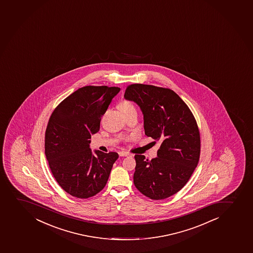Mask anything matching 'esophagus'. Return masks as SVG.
I'll return each mask as SVG.
<instances>
[{"mask_svg": "<svg viewBox=\"0 0 253 253\" xmlns=\"http://www.w3.org/2000/svg\"><path fill=\"white\" fill-rule=\"evenodd\" d=\"M119 155L121 157L130 156V154H128V152L120 151L119 152Z\"/></svg>", "mask_w": 253, "mask_h": 253, "instance_id": "1", "label": "esophagus"}]
</instances>
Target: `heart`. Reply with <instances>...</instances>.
<instances>
[{
	"label": "heart",
	"mask_w": 253,
	"mask_h": 253,
	"mask_svg": "<svg viewBox=\"0 0 253 253\" xmlns=\"http://www.w3.org/2000/svg\"><path fill=\"white\" fill-rule=\"evenodd\" d=\"M118 108L124 115H126L128 113L132 112V111H136L135 106L133 103L128 100V99H122L121 101L118 104Z\"/></svg>",
	"instance_id": "obj_1"
}]
</instances>
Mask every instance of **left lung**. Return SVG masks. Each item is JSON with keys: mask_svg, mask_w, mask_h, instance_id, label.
<instances>
[{"mask_svg": "<svg viewBox=\"0 0 253 253\" xmlns=\"http://www.w3.org/2000/svg\"><path fill=\"white\" fill-rule=\"evenodd\" d=\"M125 98L140 107L145 134L161 142L155 159L134 156L133 183L154 200L169 198L185 186L199 161L200 133L195 118L167 88L133 84L127 87Z\"/></svg>", "mask_w": 253, "mask_h": 253, "instance_id": "1", "label": "left lung"}]
</instances>
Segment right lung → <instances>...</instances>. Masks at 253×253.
<instances>
[{
  "instance_id": "add662e5",
  "label": "right lung",
  "mask_w": 253,
  "mask_h": 253,
  "mask_svg": "<svg viewBox=\"0 0 253 253\" xmlns=\"http://www.w3.org/2000/svg\"><path fill=\"white\" fill-rule=\"evenodd\" d=\"M119 87L84 86L65 98L53 111L44 136V154L59 185L73 197L88 198L106 185L115 152L89 149L92 134L99 130L102 115Z\"/></svg>"
}]
</instances>
